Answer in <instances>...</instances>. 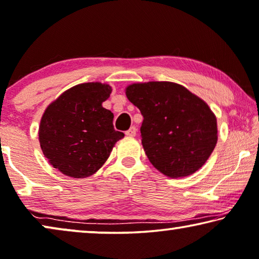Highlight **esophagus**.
Segmentation results:
<instances>
[{"label": "esophagus", "mask_w": 259, "mask_h": 259, "mask_svg": "<svg viewBox=\"0 0 259 259\" xmlns=\"http://www.w3.org/2000/svg\"><path fill=\"white\" fill-rule=\"evenodd\" d=\"M136 133H137L136 126H131L129 130L125 131V135L129 137H134V136H136Z\"/></svg>", "instance_id": "34e87169"}]
</instances>
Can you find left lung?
<instances>
[{
  "label": "left lung",
  "instance_id": "obj_1",
  "mask_svg": "<svg viewBox=\"0 0 259 259\" xmlns=\"http://www.w3.org/2000/svg\"><path fill=\"white\" fill-rule=\"evenodd\" d=\"M125 95L143 115L142 144L158 171L176 179L203 166L218 143V123L202 99L169 81L131 83Z\"/></svg>",
  "mask_w": 259,
  "mask_h": 259
}]
</instances>
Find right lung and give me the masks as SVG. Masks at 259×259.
I'll list each match as a JSON object with an SVG mask.
<instances>
[{
  "mask_svg": "<svg viewBox=\"0 0 259 259\" xmlns=\"http://www.w3.org/2000/svg\"><path fill=\"white\" fill-rule=\"evenodd\" d=\"M111 91L107 83H80L45 109L38 130L39 144L49 163L63 175L93 176L124 137L114 129V114L102 107Z\"/></svg>",
  "mask_w": 259,
  "mask_h": 259,
  "instance_id": "1",
  "label": "right lung"
}]
</instances>
